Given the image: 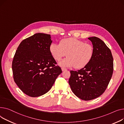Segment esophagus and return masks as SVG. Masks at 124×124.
Wrapping results in <instances>:
<instances>
[{
  "mask_svg": "<svg viewBox=\"0 0 124 124\" xmlns=\"http://www.w3.org/2000/svg\"><path fill=\"white\" fill-rule=\"evenodd\" d=\"M62 71H64V70H66L67 69H65V68H62Z\"/></svg>",
  "mask_w": 124,
  "mask_h": 124,
  "instance_id": "1",
  "label": "esophagus"
}]
</instances>
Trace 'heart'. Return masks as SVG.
I'll return each instance as SVG.
<instances>
[{
    "label": "heart",
    "instance_id": "b5f03b06",
    "mask_svg": "<svg viewBox=\"0 0 124 124\" xmlns=\"http://www.w3.org/2000/svg\"><path fill=\"white\" fill-rule=\"evenodd\" d=\"M49 50L54 59L59 61L65 55L67 57L59 62L63 67H73L77 69L85 67L92 60L94 49L92 45L76 38L62 39L59 44L52 43Z\"/></svg>",
    "mask_w": 124,
    "mask_h": 124
}]
</instances>
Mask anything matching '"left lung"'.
<instances>
[{"instance_id": "obj_1", "label": "left lung", "mask_w": 124, "mask_h": 124, "mask_svg": "<svg viewBox=\"0 0 124 124\" xmlns=\"http://www.w3.org/2000/svg\"><path fill=\"white\" fill-rule=\"evenodd\" d=\"M93 45V56L88 65L77 71L70 70L69 84L79 99L90 101L102 94L111 79L113 57L111 50L98 38H88Z\"/></svg>"}]
</instances>
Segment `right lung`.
<instances>
[{"label":"right lung","instance_id":"obj_1","mask_svg":"<svg viewBox=\"0 0 124 124\" xmlns=\"http://www.w3.org/2000/svg\"><path fill=\"white\" fill-rule=\"evenodd\" d=\"M50 34L35 33L21 42L14 54V81L26 95L38 97L52 88L62 70L51 55Z\"/></svg>","mask_w":124,"mask_h":124}]
</instances>
